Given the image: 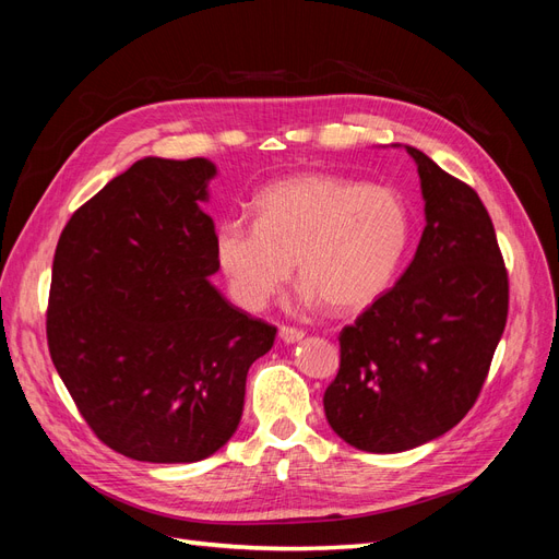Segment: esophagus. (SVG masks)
Returning <instances> with one entry per match:
<instances>
[{"mask_svg":"<svg viewBox=\"0 0 559 559\" xmlns=\"http://www.w3.org/2000/svg\"><path fill=\"white\" fill-rule=\"evenodd\" d=\"M302 335H306V333H302L300 329H294V326H282L280 329V337L284 343H298V341H302Z\"/></svg>","mask_w":559,"mask_h":559,"instance_id":"obj_1","label":"esophagus"}]
</instances>
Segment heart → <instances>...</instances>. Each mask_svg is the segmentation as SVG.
I'll return each mask as SVG.
<instances>
[{
  "instance_id": "b5f03b06",
  "label": "heart",
  "mask_w": 559,
  "mask_h": 559,
  "mask_svg": "<svg viewBox=\"0 0 559 559\" xmlns=\"http://www.w3.org/2000/svg\"><path fill=\"white\" fill-rule=\"evenodd\" d=\"M253 207L257 222L228 216L214 238L228 292L251 312L289 280L294 261L302 298L361 310L386 289L411 242V214L396 191L337 175L275 181Z\"/></svg>"
}]
</instances>
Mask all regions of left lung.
I'll use <instances>...</instances> for the list:
<instances>
[{"mask_svg":"<svg viewBox=\"0 0 559 559\" xmlns=\"http://www.w3.org/2000/svg\"><path fill=\"white\" fill-rule=\"evenodd\" d=\"M427 226L408 270L337 335L331 429L364 452L443 436L478 401L509 317V273L483 200L421 151Z\"/></svg>","mask_w":559,"mask_h":559,"instance_id":"8db88e82","label":"left lung"}]
</instances>
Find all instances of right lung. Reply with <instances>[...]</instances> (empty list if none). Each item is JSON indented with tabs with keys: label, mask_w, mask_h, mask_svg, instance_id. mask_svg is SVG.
Instances as JSON below:
<instances>
[{
	"label": "right lung",
	"mask_w": 559,
	"mask_h": 559,
	"mask_svg": "<svg viewBox=\"0 0 559 559\" xmlns=\"http://www.w3.org/2000/svg\"><path fill=\"white\" fill-rule=\"evenodd\" d=\"M214 165L142 158L72 214L53 257L46 337L93 433L130 460L200 462L242 417L247 370L277 329L218 294Z\"/></svg>",
	"instance_id": "right-lung-1"
}]
</instances>
